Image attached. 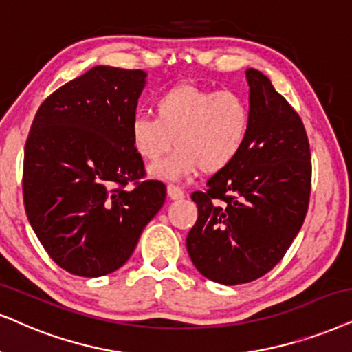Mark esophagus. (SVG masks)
<instances>
[{
    "instance_id": "34e87169",
    "label": "esophagus",
    "mask_w": 352,
    "mask_h": 352,
    "mask_svg": "<svg viewBox=\"0 0 352 352\" xmlns=\"http://www.w3.org/2000/svg\"><path fill=\"white\" fill-rule=\"evenodd\" d=\"M167 195L170 199H182L185 197V191L182 190L180 186L170 184V185H167Z\"/></svg>"
}]
</instances>
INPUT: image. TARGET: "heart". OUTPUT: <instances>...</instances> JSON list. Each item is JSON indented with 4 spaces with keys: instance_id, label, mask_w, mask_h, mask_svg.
I'll use <instances>...</instances> for the list:
<instances>
[{
    "instance_id": "heart-1",
    "label": "heart",
    "mask_w": 352,
    "mask_h": 352,
    "mask_svg": "<svg viewBox=\"0 0 352 352\" xmlns=\"http://www.w3.org/2000/svg\"><path fill=\"white\" fill-rule=\"evenodd\" d=\"M154 117L138 115L130 123L135 153L155 162L172 148L162 162L151 167V175L179 180L201 168L217 173L242 153L250 133V107L239 92L212 91L197 84H177L154 100Z\"/></svg>"
}]
</instances>
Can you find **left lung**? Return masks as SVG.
<instances>
[{"instance_id":"8db88e82","label":"left lung","mask_w":352,"mask_h":352,"mask_svg":"<svg viewBox=\"0 0 352 352\" xmlns=\"http://www.w3.org/2000/svg\"><path fill=\"white\" fill-rule=\"evenodd\" d=\"M250 133L239 157L195 191L197 224L186 237L195 268L235 286L273 270L304 224L312 164L304 123L260 71L248 68ZM222 199V207L214 203Z\"/></svg>"}]
</instances>
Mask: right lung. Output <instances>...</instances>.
<instances>
[{
  "label": "right lung",
  "instance_id": "1",
  "mask_svg": "<svg viewBox=\"0 0 352 352\" xmlns=\"http://www.w3.org/2000/svg\"><path fill=\"white\" fill-rule=\"evenodd\" d=\"M143 69L94 66L43 100L24 151V204L52 260L99 278L123 266L166 201V185L138 182L144 164L130 123ZM128 183L135 185L124 189Z\"/></svg>",
  "mask_w": 352,
  "mask_h": 352
}]
</instances>
